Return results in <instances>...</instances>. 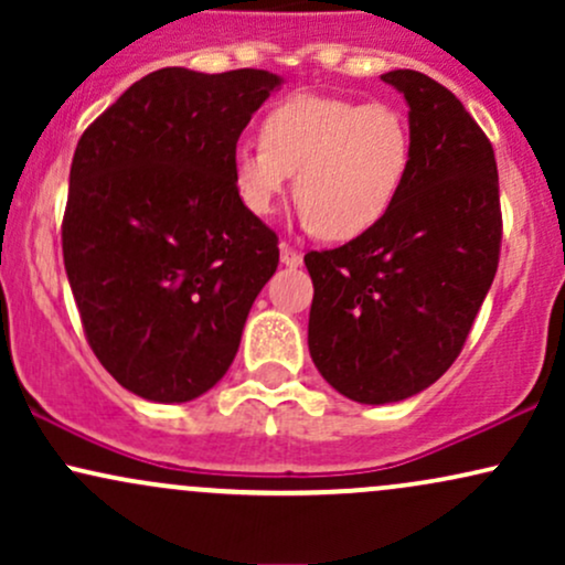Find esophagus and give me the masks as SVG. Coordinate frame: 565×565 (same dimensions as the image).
Segmentation results:
<instances>
[{"label":"esophagus","instance_id":"obj_1","mask_svg":"<svg viewBox=\"0 0 565 565\" xmlns=\"http://www.w3.org/2000/svg\"><path fill=\"white\" fill-rule=\"evenodd\" d=\"M278 249H281V263L287 265V268H297V265H302V255L295 249V246H289L287 242H281V246H278Z\"/></svg>","mask_w":565,"mask_h":565}]
</instances>
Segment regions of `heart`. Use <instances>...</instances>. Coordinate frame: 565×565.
Masks as SVG:
<instances>
[{
    "mask_svg": "<svg viewBox=\"0 0 565 565\" xmlns=\"http://www.w3.org/2000/svg\"><path fill=\"white\" fill-rule=\"evenodd\" d=\"M412 164V129L387 103L295 95L265 114L260 142L233 151V183L244 206L270 215L295 172L305 225L348 242L391 212Z\"/></svg>",
    "mask_w": 565,
    "mask_h": 565,
    "instance_id": "heart-1",
    "label": "heart"
}]
</instances>
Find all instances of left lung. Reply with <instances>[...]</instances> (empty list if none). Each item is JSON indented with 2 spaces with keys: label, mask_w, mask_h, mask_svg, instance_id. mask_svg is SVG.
Here are the masks:
<instances>
[{
  "label": "left lung",
  "mask_w": 565,
  "mask_h": 565,
  "mask_svg": "<svg viewBox=\"0 0 565 565\" xmlns=\"http://www.w3.org/2000/svg\"><path fill=\"white\" fill-rule=\"evenodd\" d=\"M382 79L408 103L404 188L374 228L305 255L310 359L359 404L404 401L457 361L502 246L497 159L478 121L419 71Z\"/></svg>",
  "instance_id": "obj_1"
}]
</instances>
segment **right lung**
I'll list each match as a JSON object with an SVG mask.
<instances>
[{
  "mask_svg": "<svg viewBox=\"0 0 565 565\" xmlns=\"http://www.w3.org/2000/svg\"><path fill=\"white\" fill-rule=\"evenodd\" d=\"M281 84L260 68H159L82 132L63 263L84 334L121 387L199 398L228 372L278 236L233 183V151Z\"/></svg>",
  "mask_w": 565,
  "mask_h": 565,
  "instance_id": "obj_1",
  "label": "right lung"
}]
</instances>
